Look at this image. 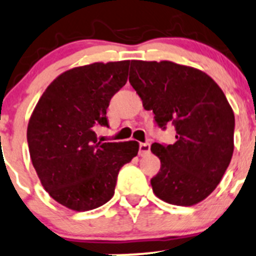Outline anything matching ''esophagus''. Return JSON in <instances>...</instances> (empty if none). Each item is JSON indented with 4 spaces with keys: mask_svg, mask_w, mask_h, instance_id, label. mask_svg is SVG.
Instances as JSON below:
<instances>
[{
    "mask_svg": "<svg viewBox=\"0 0 256 256\" xmlns=\"http://www.w3.org/2000/svg\"><path fill=\"white\" fill-rule=\"evenodd\" d=\"M150 152V144L149 143H140L139 144V154L146 155Z\"/></svg>",
    "mask_w": 256,
    "mask_h": 256,
    "instance_id": "34e87169",
    "label": "esophagus"
}]
</instances>
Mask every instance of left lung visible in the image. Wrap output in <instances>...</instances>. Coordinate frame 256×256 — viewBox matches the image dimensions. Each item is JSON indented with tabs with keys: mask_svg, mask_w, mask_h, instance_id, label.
<instances>
[{
	"mask_svg": "<svg viewBox=\"0 0 256 256\" xmlns=\"http://www.w3.org/2000/svg\"><path fill=\"white\" fill-rule=\"evenodd\" d=\"M129 82L162 128L174 124L176 142L152 143L160 159L152 192L176 206L207 198L222 180L234 150V113L222 88L204 71L162 60H132Z\"/></svg>",
	"mask_w": 256,
	"mask_h": 256,
	"instance_id": "1",
	"label": "left lung"
}]
</instances>
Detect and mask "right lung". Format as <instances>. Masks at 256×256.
<instances>
[{
  "mask_svg": "<svg viewBox=\"0 0 256 256\" xmlns=\"http://www.w3.org/2000/svg\"><path fill=\"white\" fill-rule=\"evenodd\" d=\"M130 60L70 69L46 88L27 128L32 164L46 191L76 212L102 206L114 194L120 168L139 143L97 142L94 126H108L110 98L126 85Z\"/></svg>",
  "mask_w": 256,
  "mask_h": 256,
  "instance_id": "right-lung-1",
  "label": "right lung"
}]
</instances>
